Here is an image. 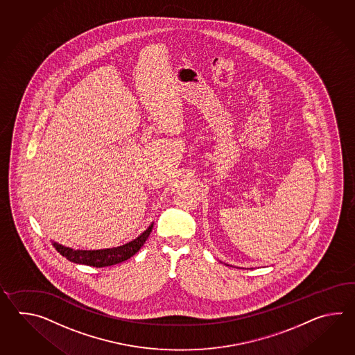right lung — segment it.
I'll return each instance as SVG.
<instances>
[{"instance_id":"add662e5","label":"right lung","mask_w":355,"mask_h":355,"mask_svg":"<svg viewBox=\"0 0 355 355\" xmlns=\"http://www.w3.org/2000/svg\"><path fill=\"white\" fill-rule=\"evenodd\" d=\"M152 227H148L144 234L138 236L136 240L128 242L123 246L105 250H73L62 246L57 242H53L54 249L60 252L62 257H66L69 261L76 264L89 265L94 268H103L110 265L119 264L121 261L128 260L129 257L136 255L139 249L144 246V242L151 234Z\"/></svg>"}]
</instances>
